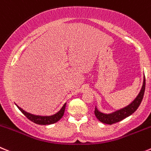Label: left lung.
<instances>
[{
    "label": "left lung",
    "mask_w": 151,
    "mask_h": 151,
    "mask_svg": "<svg viewBox=\"0 0 151 151\" xmlns=\"http://www.w3.org/2000/svg\"><path fill=\"white\" fill-rule=\"evenodd\" d=\"M145 77L144 76V81H143L142 87L141 90L139 92L137 97L129 105L124 107V108L121 109V110H119L117 111L110 113V114H105V113H101L96 107L94 111L95 116H96V117L101 122L104 123V124H113L122 121L124 119H125V118L128 117L129 116L133 114L137 110V108L140 105L142 101L143 96H144L145 93Z\"/></svg>",
    "instance_id": "left-lung-1"
}]
</instances>
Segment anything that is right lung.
Segmentation results:
<instances>
[{"label": "right lung", "mask_w": 151, "mask_h": 151, "mask_svg": "<svg viewBox=\"0 0 151 151\" xmlns=\"http://www.w3.org/2000/svg\"><path fill=\"white\" fill-rule=\"evenodd\" d=\"M18 107V108L21 111V113L26 116V117L29 119L30 121H32V122L35 123V124H42V125H46V124H54V123L57 122L58 121H59L61 119L62 116H64V110H65V107H66V103L64 104V106L62 107V108L60 110V111H58V113H55V114L52 115V116H35V115L31 114V113H29L27 112L24 111L23 109H21V107H18V105H16Z\"/></svg>", "instance_id": "1"}]
</instances>
